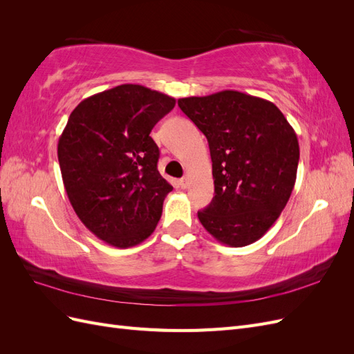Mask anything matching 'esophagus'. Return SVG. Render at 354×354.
Instances as JSON below:
<instances>
[{
  "label": "esophagus",
  "instance_id": "obj_1",
  "mask_svg": "<svg viewBox=\"0 0 354 354\" xmlns=\"http://www.w3.org/2000/svg\"><path fill=\"white\" fill-rule=\"evenodd\" d=\"M180 187L181 189H187L189 187V183H190V180H189V177H183V178H180Z\"/></svg>",
  "mask_w": 354,
  "mask_h": 354
}]
</instances>
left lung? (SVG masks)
Instances as JSON below:
<instances>
[{
  "instance_id": "left-lung-1",
  "label": "left lung",
  "mask_w": 354,
  "mask_h": 354,
  "mask_svg": "<svg viewBox=\"0 0 354 354\" xmlns=\"http://www.w3.org/2000/svg\"><path fill=\"white\" fill-rule=\"evenodd\" d=\"M178 106L209 145L216 196L198 211L201 224L234 248L259 241L292 194L294 128L272 102L234 90L178 99Z\"/></svg>"
}]
</instances>
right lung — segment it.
<instances>
[{
	"label": "right lung",
	"instance_id": "obj_1",
	"mask_svg": "<svg viewBox=\"0 0 354 354\" xmlns=\"http://www.w3.org/2000/svg\"><path fill=\"white\" fill-rule=\"evenodd\" d=\"M174 106L167 94L122 84L84 99L59 138L62 178L73 211L116 248L151 236L173 190L159 174V149L149 134Z\"/></svg>",
	"mask_w": 354,
	"mask_h": 354
}]
</instances>
